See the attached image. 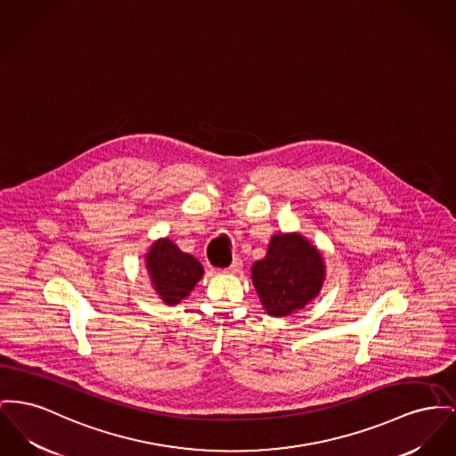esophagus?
I'll list each match as a JSON object with an SVG mask.
<instances>
[{"instance_id":"1","label":"esophagus","mask_w":456,"mask_h":456,"mask_svg":"<svg viewBox=\"0 0 456 456\" xmlns=\"http://www.w3.org/2000/svg\"><path fill=\"white\" fill-rule=\"evenodd\" d=\"M241 258H234V260H232V264H231L229 267L225 268V272H229V273H238V272H241Z\"/></svg>"}]
</instances>
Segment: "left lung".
<instances>
[{"label": "left lung", "instance_id": "obj_1", "mask_svg": "<svg viewBox=\"0 0 456 456\" xmlns=\"http://www.w3.org/2000/svg\"><path fill=\"white\" fill-rule=\"evenodd\" d=\"M251 275L267 314L284 317L319 295L323 260L303 236L279 234L270 240L267 256L253 265Z\"/></svg>", "mask_w": 456, "mask_h": 456}]
</instances>
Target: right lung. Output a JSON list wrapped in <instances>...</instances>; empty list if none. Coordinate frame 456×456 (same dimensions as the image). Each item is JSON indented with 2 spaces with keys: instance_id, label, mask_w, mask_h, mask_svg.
I'll return each instance as SVG.
<instances>
[{
  "instance_id": "add662e5",
  "label": "right lung",
  "mask_w": 456,
  "mask_h": 456,
  "mask_svg": "<svg viewBox=\"0 0 456 456\" xmlns=\"http://www.w3.org/2000/svg\"><path fill=\"white\" fill-rule=\"evenodd\" d=\"M151 282L167 305H177L203 275L201 264L170 240L155 242L146 256Z\"/></svg>"
}]
</instances>
